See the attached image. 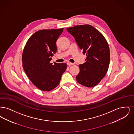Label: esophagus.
Masks as SVG:
<instances>
[{"instance_id":"obj_1","label":"esophagus","mask_w":134,"mask_h":134,"mask_svg":"<svg viewBox=\"0 0 134 134\" xmlns=\"http://www.w3.org/2000/svg\"><path fill=\"white\" fill-rule=\"evenodd\" d=\"M73 64H74L73 63H71V62H67V65H68V66H71V65H73Z\"/></svg>"}]
</instances>
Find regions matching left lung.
<instances>
[{
    "label": "left lung",
    "instance_id": "left-lung-1",
    "mask_svg": "<svg viewBox=\"0 0 134 134\" xmlns=\"http://www.w3.org/2000/svg\"><path fill=\"white\" fill-rule=\"evenodd\" d=\"M79 48L86 54L85 62L80 64L77 81L92 87L100 82L108 70L110 52L108 43L102 34L93 26L84 25L67 28Z\"/></svg>",
    "mask_w": 134,
    "mask_h": 134
}]
</instances>
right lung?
Returning <instances> with one entry per match:
<instances>
[{"label":"right lung","mask_w":134,"mask_h":134,"mask_svg":"<svg viewBox=\"0 0 134 134\" xmlns=\"http://www.w3.org/2000/svg\"><path fill=\"white\" fill-rule=\"evenodd\" d=\"M63 31V28L38 31L29 38L24 48L23 68L32 83L42 91L56 87L66 70V63H50L57 52L56 41Z\"/></svg>","instance_id":"obj_1"}]
</instances>
